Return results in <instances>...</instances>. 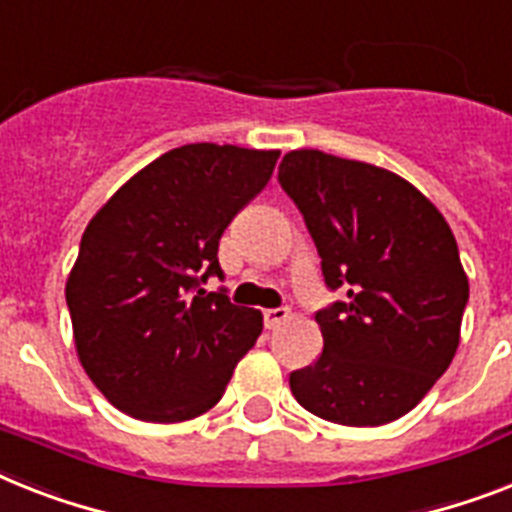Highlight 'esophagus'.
<instances>
[{"label":"esophagus","instance_id":"1","mask_svg":"<svg viewBox=\"0 0 512 512\" xmlns=\"http://www.w3.org/2000/svg\"><path fill=\"white\" fill-rule=\"evenodd\" d=\"M289 318H292V310H289V307H276V310H265L263 313L265 328H278L284 321H289Z\"/></svg>","mask_w":512,"mask_h":512}]
</instances>
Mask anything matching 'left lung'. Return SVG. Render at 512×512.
<instances>
[{"label": "left lung", "mask_w": 512, "mask_h": 512, "mask_svg": "<svg viewBox=\"0 0 512 512\" xmlns=\"http://www.w3.org/2000/svg\"><path fill=\"white\" fill-rule=\"evenodd\" d=\"M278 181L305 215L326 284L347 294L315 313L323 352L289 376L292 394L342 426L397 421L458 352L468 276L450 223L392 170L321 149L286 152Z\"/></svg>", "instance_id": "left-lung-1"}]
</instances>
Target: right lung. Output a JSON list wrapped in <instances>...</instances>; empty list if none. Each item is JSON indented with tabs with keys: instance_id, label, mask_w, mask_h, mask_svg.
<instances>
[{
	"instance_id": "add662e5",
	"label": "right lung",
	"mask_w": 512,
	"mask_h": 512,
	"mask_svg": "<svg viewBox=\"0 0 512 512\" xmlns=\"http://www.w3.org/2000/svg\"><path fill=\"white\" fill-rule=\"evenodd\" d=\"M278 149L186 144L120 186L83 231L68 299L86 376L136 421L207 413L263 331V313L205 292L218 242L265 189Z\"/></svg>"
}]
</instances>
